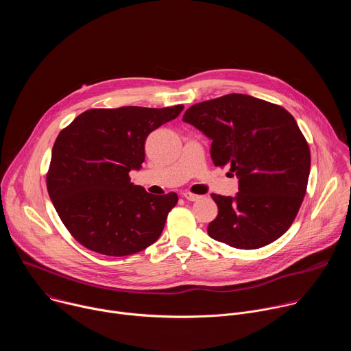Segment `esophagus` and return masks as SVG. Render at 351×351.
<instances>
[{"label":"esophagus","instance_id":"obj_1","mask_svg":"<svg viewBox=\"0 0 351 351\" xmlns=\"http://www.w3.org/2000/svg\"><path fill=\"white\" fill-rule=\"evenodd\" d=\"M183 197L187 199V202H197V199L202 198V195L193 194V193H190V191H184V193H183Z\"/></svg>","mask_w":351,"mask_h":351}]
</instances>
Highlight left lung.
I'll use <instances>...</instances> for the list:
<instances>
[{
	"instance_id": "8db88e82",
	"label": "left lung",
	"mask_w": 351,
	"mask_h": 351,
	"mask_svg": "<svg viewBox=\"0 0 351 351\" xmlns=\"http://www.w3.org/2000/svg\"><path fill=\"white\" fill-rule=\"evenodd\" d=\"M187 122L211 138L215 167H230L236 197L211 194L218 217L214 240L254 250L279 239L306 195L311 154L295 119L280 106L247 94H226L191 106Z\"/></svg>"
}]
</instances>
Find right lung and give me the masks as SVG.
<instances>
[{"instance_id":"obj_1","label":"right lung","mask_w":351,"mask_h":351,"mask_svg":"<svg viewBox=\"0 0 351 351\" xmlns=\"http://www.w3.org/2000/svg\"><path fill=\"white\" fill-rule=\"evenodd\" d=\"M183 108H93L61 130L47 190L61 221L82 245L123 257L158 240L178 194H149L130 182L129 172L144 162L147 136Z\"/></svg>"}]
</instances>
